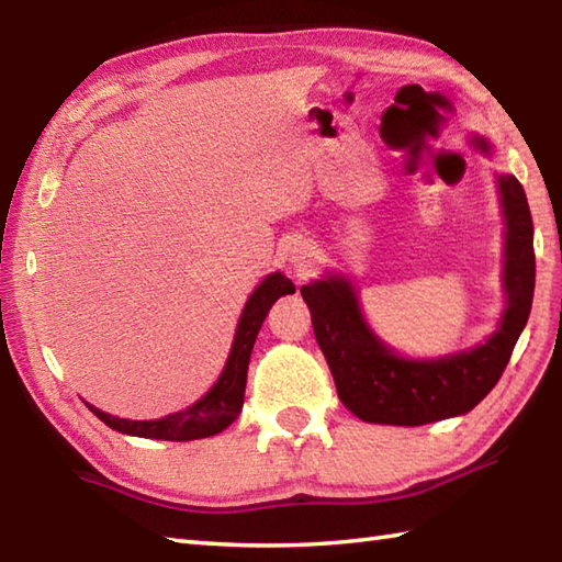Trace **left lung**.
Returning <instances> with one entry per match:
<instances>
[{"label": "left lung", "instance_id": "1", "mask_svg": "<svg viewBox=\"0 0 562 562\" xmlns=\"http://www.w3.org/2000/svg\"><path fill=\"white\" fill-rule=\"evenodd\" d=\"M475 145L487 151L485 139ZM497 183L507 220V308L495 336L475 350L432 362L401 360L367 328L350 282L328 278L302 288L338 398L360 420L403 427L445 420L473 411L503 376L529 321L536 256L527 193L515 176H499Z\"/></svg>", "mask_w": 562, "mask_h": 562}]
</instances>
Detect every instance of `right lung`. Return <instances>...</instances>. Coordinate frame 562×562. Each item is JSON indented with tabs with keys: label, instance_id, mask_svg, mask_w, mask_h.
Returning <instances> with one entry per match:
<instances>
[{
	"label": "right lung",
	"instance_id": "add662e5",
	"mask_svg": "<svg viewBox=\"0 0 562 562\" xmlns=\"http://www.w3.org/2000/svg\"><path fill=\"white\" fill-rule=\"evenodd\" d=\"M282 294H294V284L280 272L268 274V278L258 284V290L250 294V300L246 302L241 321H238L229 362H226L220 381L212 386L207 396H202L198 403L190 405L188 411L166 415L161 420H125V417H113L89 405L91 413L97 415L101 423L115 429V432L147 439L190 441L222 432V429H226L236 420L238 413L244 408L250 350H254L258 330L262 326V321H266L270 306L278 302Z\"/></svg>",
	"mask_w": 562,
	"mask_h": 562
}]
</instances>
